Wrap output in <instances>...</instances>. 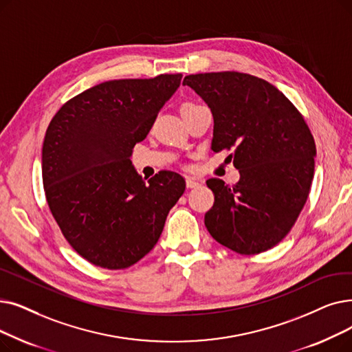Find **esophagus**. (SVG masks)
<instances>
[{
  "instance_id": "obj_1",
  "label": "esophagus",
  "mask_w": 352,
  "mask_h": 352,
  "mask_svg": "<svg viewBox=\"0 0 352 352\" xmlns=\"http://www.w3.org/2000/svg\"><path fill=\"white\" fill-rule=\"evenodd\" d=\"M187 187L188 188H195V187H198V186H200V181H197V179H194V178H187Z\"/></svg>"
}]
</instances>
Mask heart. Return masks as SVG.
Listing matches in <instances>:
<instances>
[{
  "mask_svg": "<svg viewBox=\"0 0 352 352\" xmlns=\"http://www.w3.org/2000/svg\"><path fill=\"white\" fill-rule=\"evenodd\" d=\"M188 104H192V103H186V104H182V106H188Z\"/></svg>",
  "mask_w": 352,
  "mask_h": 352,
  "instance_id": "heart-1",
  "label": "heart"
}]
</instances>
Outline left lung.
Segmentation results:
<instances>
[{
    "label": "left lung",
    "instance_id": "1",
    "mask_svg": "<svg viewBox=\"0 0 352 352\" xmlns=\"http://www.w3.org/2000/svg\"><path fill=\"white\" fill-rule=\"evenodd\" d=\"M214 118L211 149H233L234 186L210 178L214 204L204 224L214 240L240 254L280 243L308 200L316 146L302 113L279 89L239 72L186 76Z\"/></svg>",
    "mask_w": 352,
    "mask_h": 352
}]
</instances>
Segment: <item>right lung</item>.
I'll return each mask as SVG.
<instances>
[{
    "instance_id": "obj_1",
    "label": "right lung",
    "mask_w": 352,
    "mask_h": 352,
    "mask_svg": "<svg viewBox=\"0 0 352 352\" xmlns=\"http://www.w3.org/2000/svg\"><path fill=\"white\" fill-rule=\"evenodd\" d=\"M181 78L103 82L67 100L45 131V200L65 239L91 265L118 270L140 262L186 190L173 171L145 182L131 161Z\"/></svg>"
}]
</instances>
